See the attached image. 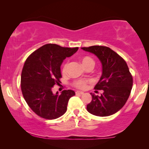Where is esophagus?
I'll list each match as a JSON object with an SVG mask.
<instances>
[{"label":"esophagus","mask_w":149,"mask_h":149,"mask_svg":"<svg viewBox=\"0 0 149 149\" xmlns=\"http://www.w3.org/2000/svg\"><path fill=\"white\" fill-rule=\"evenodd\" d=\"M83 91H76V94L77 95V94H80V95H82V94H83Z\"/></svg>","instance_id":"esophagus-1"}]
</instances>
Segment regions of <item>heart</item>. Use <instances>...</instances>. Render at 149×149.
Instances as JSON below:
<instances>
[{
    "mask_svg": "<svg viewBox=\"0 0 149 149\" xmlns=\"http://www.w3.org/2000/svg\"><path fill=\"white\" fill-rule=\"evenodd\" d=\"M81 64L83 66V67H85V66H87V65H92L93 66V65H94V61L93 60L92 58H89V57H83L81 59ZM66 67H67V64H64V66H63L62 68V72L63 73H65L66 71ZM87 83V81H84V80H79V81H75L74 83V85L76 87H78V88H80V89H83L85 88V87H86V83Z\"/></svg>",
    "mask_w": 149,
    "mask_h": 149,
    "instance_id": "1",
    "label": "heart"
}]
</instances>
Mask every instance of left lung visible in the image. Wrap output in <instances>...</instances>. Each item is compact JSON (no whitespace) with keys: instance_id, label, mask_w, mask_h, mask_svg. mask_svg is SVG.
<instances>
[{"instance_id":"left-lung-1","label":"left lung","mask_w":149,"mask_h":149,"mask_svg":"<svg viewBox=\"0 0 149 149\" xmlns=\"http://www.w3.org/2000/svg\"><path fill=\"white\" fill-rule=\"evenodd\" d=\"M94 54L102 67V73L95 89L103 90L100 96L91 93L92 100L87 105L89 113L98 117L113 115L125 105L133 85V79L125 61L107 47H81Z\"/></svg>"}]
</instances>
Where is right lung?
Returning <instances> with one entry per match:
<instances>
[{
	"instance_id": "add662e5",
	"label": "right lung",
	"mask_w": 149,
	"mask_h": 149,
	"mask_svg": "<svg viewBox=\"0 0 149 149\" xmlns=\"http://www.w3.org/2000/svg\"><path fill=\"white\" fill-rule=\"evenodd\" d=\"M78 49L46 44L26 60L21 75L22 94L30 109L39 117L55 119L66 112L68 100L75 95L74 91L68 89L60 95L58 92L54 94L52 87L60 84L63 61Z\"/></svg>"
}]
</instances>
